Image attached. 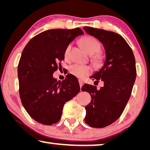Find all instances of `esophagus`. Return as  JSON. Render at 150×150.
I'll list each match as a JSON object with an SVG mask.
<instances>
[{"mask_svg":"<svg viewBox=\"0 0 150 150\" xmlns=\"http://www.w3.org/2000/svg\"><path fill=\"white\" fill-rule=\"evenodd\" d=\"M79 85H80V87H81H81L83 86V81L82 80H79Z\"/></svg>","mask_w":150,"mask_h":150,"instance_id":"34e87169","label":"esophagus"}]
</instances>
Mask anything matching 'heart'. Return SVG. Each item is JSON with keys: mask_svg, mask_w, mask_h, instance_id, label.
I'll use <instances>...</instances> for the list:
<instances>
[{"mask_svg": "<svg viewBox=\"0 0 150 150\" xmlns=\"http://www.w3.org/2000/svg\"><path fill=\"white\" fill-rule=\"evenodd\" d=\"M82 46L85 51L89 54H94L100 50V44L99 42L92 37H86L81 40ZM71 45H68L65 51V57L66 59H69L70 56ZM100 61L99 57L95 59V62L98 63ZM70 72L71 74L75 75L78 78H83L89 75L91 73V69L87 65H81L79 64H75L71 66Z\"/></svg>", "mask_w": 150, "mask_h": 150, "instance_id": "b5f03b06", "label": "heart"}]
</instances>
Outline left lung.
Here are the masks:
<instances>
[{
    "mask_svg": "<svg viewBox=\"0 0 150 150\" xmlns=\"http://www.w3.org/2000/svg\"><path fill=\"white\" fill-rule=\"evenodd\" d=\"M83 29L101 42L105 54L103 65L91 77L95 82L102 81L103 86L97 89L85 84L81 88L91 97L85 108V122L91 127H105L120 117L129 101L136 78L135 60L132 49L120 35L89 27Z\"/></svg>",
    "mask_w": 150,
    "mask_h": 150,
    "instance_id": "1",
    "label": "left lung"
}]
</instances>
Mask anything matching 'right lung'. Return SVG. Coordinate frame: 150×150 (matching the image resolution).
<instances>
[{"label": "right lung", "mask_w": 150, "mask_h": 150, "mask_svg": "<svg viewBox=\"0 0 150 150\" xmlns=\"http://www.w3.org/2000/svg\"><path fill=\"white\" fill-rule=\"evenodd\" d=\"M83 34L79 28L47 30L24 48L18 65L19 94L25 110L36 122L47 125L57 123L65 103L79 93L75 76L69 75L57 82L53 74L65 59L67 47Z\"/></svg>", "instance_id": "right-lung-1"}]
</instances>
